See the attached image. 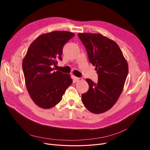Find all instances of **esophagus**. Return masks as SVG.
Returning a JSON list of instances; mask_svg holds the SVG:
<instances>
[{"mask_svg":"<svg viewBox=\"0 0 150 150\" xmlns=\"http://www.w3.org/2000/svg\"><path fill=\"white\" fill-rule=\"evenodd\" d=\"M74 79H75V82H79V81H81L83 80L82 78H78V77H75Z\"/></svg>","mask_w":150,"mask_h":150,"instance_id":"1","label":"esophagus"}]
</instances>
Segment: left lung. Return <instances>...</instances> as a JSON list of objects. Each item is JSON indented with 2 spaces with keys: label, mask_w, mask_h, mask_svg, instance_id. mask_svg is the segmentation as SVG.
I'll list each match as a JSON object with an SVG mask.
<instances>
[{
  "label": "left lung",
  "mask_w": 150,
  "mask_h": 150,
  "mask_svg": "<svg viewBox=\"0 0 150 150\" xmlns=\"http://www.w3.org/2000/svg\"><path fill=\"white\" fill-rule=\"evenodd\" d=\"M78 36L98 75L97 83L86 79L89 88L82 94V103L92 113H103L115 105L123 91L128 74V62L112 39L99 33H79Z\"/></svg>",
  "instance_id": "1"
}]
</instances>
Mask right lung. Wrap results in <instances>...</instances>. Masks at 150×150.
I'll return each instance as SVG.
<instances>
[{"label":"right lung","instance_id":"add662e5","mask_svg":"<svg viewBox=\"0 0 150 150\" xmlns=\"http://www.w3.org/2000/svg\"><path fill=\"white\" fill-rule=\"evenodd\" d=\"M75 35L67 31H54L39 36L28 47L22 61L26 88L34 103L43 109L59 103L73 81L69 74L55 71L62 60V48Z\"/></svg>","mask_w":150,"mask_h":150}]
</instances>
